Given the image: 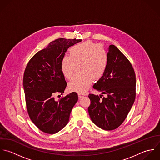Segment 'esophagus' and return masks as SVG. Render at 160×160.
Masks as SVG:
<instances>
[{
  "label": "esophagus",
  "instance_id": "34e87169",
  "mask_svg": "<svg viewBox=\"0 0 160 160\" xmlns=\"http://www.w3.org/2000/svg\"><path fill=\"white\" fill-rule=\"evenodd\" d=\"M85 95V94H82V93H78V98L79 99H81L82 97H83Z\"/></svg>",
  "mask_w": 160,
  "mask_h": 160
}]
</instances>
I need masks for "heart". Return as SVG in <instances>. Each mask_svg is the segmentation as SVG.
Listing matches in <instances>:
<instances>
[{
  "label": "heart",
  "mask_w": 160,
  "mask_h": 160,
  "mask_svg": "<svg viewBox=\"0 0 160 160\" xmlns=\"http://www.w3.org/2000/svg\"><path fill=\"white\" fill-rule=\"evenodd\" d=\"M78 65L80 72L68 83L70 91L84 93L91 86L93 79H100L106 73L108 55L101 45L91 41L73 46L69 56L64 55L61 61V70L64 77L70 79Z\"/></svg>",
  "instance_id": "obj_1"
}]
</instances>
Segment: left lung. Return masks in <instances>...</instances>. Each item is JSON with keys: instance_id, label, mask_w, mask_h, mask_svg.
Listing matches in <instances>:
<instances>
[{"instance_id": "left-lung-1", "label": "left lung", "mask_w": 160, "mask_h": 160, "mask_svg": "<svg viewBox=\"0 0 160 160\" xmlns=\"http://www.w3.org/2000/svg\"><path fill=\"white\" fill-rule=\"evenodd\" d=\"M106 73L93 85L106 97L89 94L88 108L93 122L99 128L112 130L125 121L136 96V77L128 58L114 46L109 48Z\"/></svg>"}]
</instances>
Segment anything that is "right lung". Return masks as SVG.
Returning a JSON list of instances; mask_svg holds the SVG:
<instances>
[{
    "label": "right lung",
    "mask_w": 160,
    "mask_h": 160,
    "mask_svg": "<svg viewBox=\"0 0 160 160\" xmlns=\"http://www.w3.org/2000/svg\"><path fill=\"white\" fill-rule=\"evenodd\" d=\"M82 39L59 38L38 51L27 64L23 75L26 106L30 119L42 132L54 134L67 124L78 101L75 92L56 101L67 86L61 70V61L67 49Z\"/></svg>",
    "instance_id": "right-lung-1"
}]
</instances>
